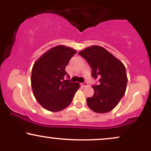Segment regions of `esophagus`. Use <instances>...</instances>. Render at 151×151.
Here are the masks:
<instances>
[{"instance_id":"esophagus-1","label":"esophagus","mask_w":151,"mask_h":151,"mask_svg":"<svg viewBox=\"0 0 151 151\" xmlns=\"http://www.w3.org/2000/svg\"><path fill=\"white\" fill-rule=\"evenodd\" d=\"M81 86H82V87H85V86H87V83L86 82H84V83H81Z\"/></svg>"}]
</instances>
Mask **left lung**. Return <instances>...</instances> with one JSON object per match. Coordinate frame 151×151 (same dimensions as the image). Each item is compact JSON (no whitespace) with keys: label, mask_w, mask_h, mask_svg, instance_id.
Returning a JSON list of instances; mask_svg holds the SVG:
<instances>
[{"label":"left lung","mask_w":151,"mask_h":151,"mask_svg":"<svg viewBox=\"0 0 151 151\" xmlns=\"http://www.w3.org/2000/svg\"><path fill=\"white\" fill-rule=\"evenodd\" d=\"M92 69L91 75L99 78V84L92 86L94 93L86 99L90 109L104 114L116 106L126 92L128 78L125 66L104 47H88L79 52Z\"/></svg>","instance_id":"obj_1"}]
</instances>
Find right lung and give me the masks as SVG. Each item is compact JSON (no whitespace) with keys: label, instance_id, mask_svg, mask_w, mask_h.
Instances as JSON below:
<instances>
[{"label":"right lung","instance_id":"right-lung-1","mask_svg":"<svg viewBox=\"0 0 151 151\" xmlns=\"http://www.w3.org/2000/svg\"><path fill=\"white\" fill-rule=\"evenodd\" d=\"M76 52L70 47L58 45L35 62L30 79L32 92L38 103L50 111H60L67 108L79 89V83L64 80L67 74L66 66Z\"/></svg>","mask_w":151,"mask_h":151}]
</instances>
